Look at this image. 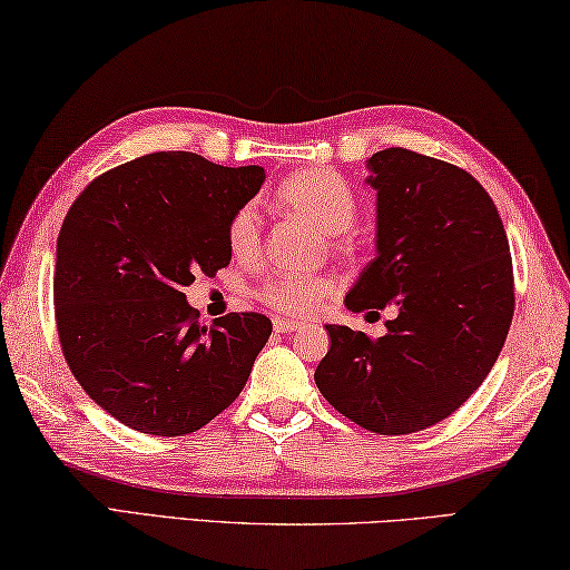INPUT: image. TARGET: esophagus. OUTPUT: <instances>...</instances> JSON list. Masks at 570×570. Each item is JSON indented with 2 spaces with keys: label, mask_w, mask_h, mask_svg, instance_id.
Returning a JSON list of instances; mask_svg holds the SVG:
<instances>
[{
  "label": "esophagus",
  "mask_w": 570,
  "mask_h": 570,
  "mask_svg": "<svg viewBox=\"0 0 570 570\" xmlns=\"http://www.w3.org/2000/svg\"><path fill=\"white\" fill-rule=\"evenodd\" d=\"M273 327H275V333H297L303 325L295 323V321H283V317H275Z\"/></svg>",
  "instance_id": "obj_1"
}]
</instances>
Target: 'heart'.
I'll use <instances>...</instances> for the list:
<instances>
[{
  "instance_id": "b5f03b06",
  "label": "heart",
  "mask_w": 570,
  "mask_h": 570,
  "mask_svg": "<svg viewBox=\"0 0 570 570\" xmlns=\"http://www.w3.org/2000/svg\"><path fill=\"white\" fill-rule=\"evenodd\" d=\"M277 197L327 237L345 235L357 215V199L351 185L327 169H303L285 179ZM259 239L263 223L257 207L243 205L227 223L229 253L237 259H253L259 253ZM333 291L335 283L327 275H275L257 287V297L277 313L305 317L313 315Z\"/></svg>"
}]
</instances>
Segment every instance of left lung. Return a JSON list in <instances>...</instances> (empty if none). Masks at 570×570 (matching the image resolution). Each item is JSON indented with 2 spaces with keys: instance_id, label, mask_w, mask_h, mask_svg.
Returning <instances> with one entry per match:
<instances>
[{
  "instance_id": "obj_1",
  "label": "left lung",
  "mask_w": 570,
  "mask_h": 570,
  "mask_svg": "<svg viewBox=\"0 0 570 570\" xmlns=\"http://www.w3.org/2000/svg\"><path fill=\"white\" fill-rule=\"evenodd\" d=\"M375 257L345 295L347 311L397 307L371 341L325 325L331 351L315 385L365 431L407 435L471 397L513 321V265L491 195L465 169L391 147L367 157Z\"/></svg>"
}]
</instances>
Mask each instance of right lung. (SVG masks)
<instances>
[{
  "mask_svg": "<svg viewBox=\"0 0 570 570\" xmlns=\"http://www.w3.org/2000/svg\"><path fill=\"white\" fill-rule=\"evenodd\" d=\"M265 169L195 153H153L99 175L57 237L55 315L85 393L147 435L207 425L243 391L273 323L229 313L195 323L183 293L229 265L227 223Z\"/></svg>",
  "mask_w": 570,
  "mask_h": 570,
  "instance_id": "add662e5",
  "label": "right lung"
}]
</instances>
